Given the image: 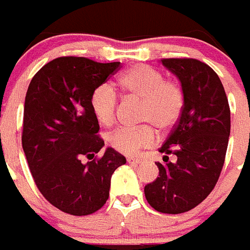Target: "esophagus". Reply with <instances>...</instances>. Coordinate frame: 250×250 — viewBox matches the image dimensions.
<instances>
[{"instance_id": "esophagus-1", "label": "esophagus", "mask_w": 250, "mask_h": 250, "mask_svg": "<svg viewBox=\"0 0 250 250\" xmlns=\"http://www.w3.org/2000/svg\"><path fill=\"white\" fill-rule=\"evenodd\" d=\"M127 162L129 163V164L136 165V164H141V163H142V159H134V158H128Z\"/></svg>"}]
</instances>
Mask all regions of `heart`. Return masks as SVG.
Returning a JSON list of instances; mask_svg holds the SVG:
<instances>
[{"instance_id": "obj_1", "label": "heart", "mask_w": 250, "mask_h": 250, "mask_svg": "<svg viewBox=\"0 0 250 250\" xmlns=\"http://www.w3.org/2000/svg\"><path fill=\"white\" fill-rule=\"evenodd\" d=\"M118 86L125 97L142 102L141 122L151 124L160 132H167L180 118L184 107L183 88L175 81L164 80L162 72L154 67L134 65L121 76ZM117 104L116 91L107 83L95 88L91 95L90 106L93 116L104 127L113 125L116 121ZM151 126L114 130L108 137L109 146L125 155H133L139 149L153 144L155 130Z\"/></svg>"}]
</instances>
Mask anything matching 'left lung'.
Returning a JSON list of instances; mask_svg holds the SVG:
<instances>
[{
    "label": "left lung",
    "instance_id": "obj_1",
    "mask_svg": "<svg viewBox=\"0 0 250 250\" xmlns=\"http://www.w3.org/2000/svg\"><path fill=\"white\" fill-rule=\"evenodd\" d=\"M180 81L184 107L178 123L159 149L164 164L144 188L148 204L162 213L178 214L201 204L220 178L230 133V111L216 72L196 59H163ZM177 157L167 162V155Z\"/></svg>",
    "mask_w": 250,
    "mask_h": 250
}]
</instances>
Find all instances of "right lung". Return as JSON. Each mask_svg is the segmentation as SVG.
<instances>
[{"label": "right lung", "instance_id": "add662e5", "mask_svg": "<svg viewBox=\"0 0 250 250\" xmlns=\"http://www.w3.org/2000/svg\"><path fill=\"white\" fill-rule=\"evenodd\" d=\"M120 62H97L62 57L44 65L28 86L22 146L34 183L53 206L65 213L86 216L106 204L114 170L125 164L122 154L107 148L90 106L91 95Z\"/></svg>", "mask_w": 250, "mask_h": 250}]
</instances>
